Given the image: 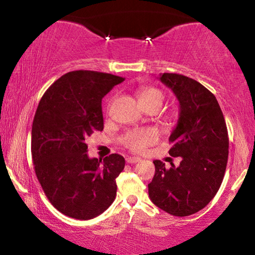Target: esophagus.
Segmentation results:
<instances>
[{"mask_svg": "<svg viewBox=\"0 0 255 255\" xmlns=\"http://www.w3.org/2000/svg\"><path fill=\"white\" fill-rule=\"evenodd\" d=\"M140 158H138V156H128V158H127V162L128 163H131V165H132V163H135V162H139V161H140Z\"/></svg>", "mask_w": 255, "mask_h": 255, "instance_id": "esophagus-1", "label": "esophagus"}]
</instances>
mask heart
<instances>
[{
    "mask_svg": "<svg viewBox=\"0 0 255 255\" xmlns=\"http://www.w3.org/2000/svg\"><path fill=\"white\" fill-rule=\"evenodd\" d=\"M139 101L147 108L153 104L161 107L163 102V93L155 87H144L139 90ZM159 139V132L155 128H133L128 131L122 137V144L133 152H144L148 146L154 144Z\"/></svg>",
    "mask_w": 255,
    "mask_h": 255,
    "instance_id": "heart-1",
    "label": "heart"
}]
</instances>
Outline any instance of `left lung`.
Returning a JSON list of instances; mask_svg holds the SVG:
<instances>
[{"instance_id":"obj_1","label":"left lung","mask_w":255,"mask_h":255,"mask_svg":"<svg viewBox=\"0 0 255 255\" xmlns=\"http://www.w3.org/2000/svg\"><path fill=\"white\" fill-rule=\"evenodd\" d=\"M160 81L180 102L169 154L182 160L169 169L160 160L153 161L155 174L148 195L161 210L184 217L203 209L221 187L229 156L228 128L215 95L196 80L163 73Z\"/></svg>"}]
</instances>
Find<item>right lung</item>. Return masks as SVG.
<instances>
[{
    "mask_svg": "<svg viewBox=\"0 0 255 255\" xmlns=\"http://www.w3.org/2000/svg\"><path fill=\"white\" fill-rule=\"evenodd\" d=\"M124 78L73 71L41 97L32 124L31 153L37 179L53 207L68 217L92 219L115 201L120 154L89 159L87 138L103 130L102 99Z\"/></svg>",
    "mask_w": 255,
    "mask_h": 255,
    "instance_id": "right-lung-1",
    "label": "right lung"
}]
</instances>
